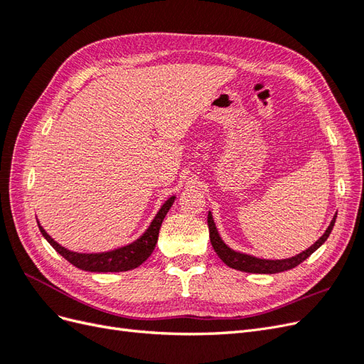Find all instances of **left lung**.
<instances>
[{"instance_id": "left-lung-1", "label": "left lung", "mask_w": 364, "mask_h": 364, "mask_svg": "<svg viewBox=\"0 0 364 364\" xmlns=\"http://www.w3.org/2000/svg\"><path fill=\"white\" fill-rule=\"evenodd\" d=\"M336 217L331 220V223H329L328 229L325 230V234L318 238L313 246L308 247L306 250L301 252L299 255H294L291 258L287 259H261L257 257H252V255H246V253H240L230 249L229 246L225 245V241L222 240V237L218 235V230L215 228V223L213 220V214L208 213V228H209V238H211V245L215 250V253L218 255V258L222 259L226 266L232 267L235 270L240 272H247V273H279V272H285V270H290L296 266H299L302 261H305L308 257L311 255L313 252H316L318 247H321L326 238L331 234V230L334 228L336 223Z\"/></svg>"}]
</instances>
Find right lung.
Instances as JSON below:
<instances>
[{"label": "right lung", "mask_w": 364, "mask_h": 364, "mask_svg": "<svg viewBox=\"0 0 364 364\" xmlns=\"http://www.w3.org/2000/svg\"><path fill=\"white\" fill-rule=\"evenodd\" d=\"M176 197H170V199L165 202L159 213L156 214V217L153 218V222L150 223L149 229L142 234L136 241L130 243L124 247H119L111 252H102V253H77V252H71L68 249H65L63 246H60L59 243H56L43 228L39 225V229L42 235L46 237V240L53 246V249L56 250L58 253L70 261L73 266H75L77 269L80 270H86V272H127L132 269H136L138 266H141L150 255L151 252L155 250V246L158 243V235H159V229L162 225V220L167 215V213L170 211V208L173 205Z\"/></svg>", "instance_id": "add662e5"}]
</instances>
